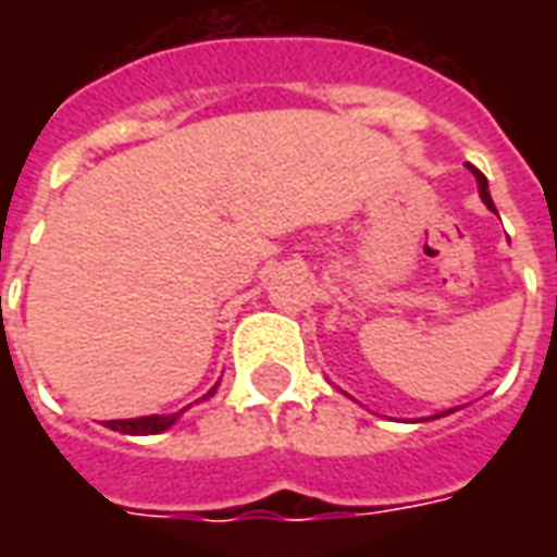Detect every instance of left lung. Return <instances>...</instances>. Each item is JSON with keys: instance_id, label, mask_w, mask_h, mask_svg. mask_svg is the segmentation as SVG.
I'll return each mask as SVG.
<instances>
[{"instance_id": "obj_1", "label": "left lung", "mask_w": 557, "mask_h": 557, "mask_svg": "<svg viewBox=\"0 0 557 557\" xmlns=\"http://www.w3.org/2000/svg\"><path fill=\"white\" fill-rule=\"evenodd\" d=\"M471 172H474V175H478L480 196H483V202H486V206H490L492 211H495V206H492V199H490V190H486V175H483V172H480V170H474V166H471Z\"/></svg>"}]
</instances>
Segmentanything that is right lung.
Instances as JSON below:
<instances>
[{"label":"right lung","mask_w":557,"mask_h":557,"mask_svg":"<svg viewBox=\"0 0 557 557\" xmlns=\"http://www.w3.org/2000/svg\"><path fill=\"white\" fill-rule=\"evenodd\" d=\"M214 394V391H211ZM208 394V397H211ZM178 414H148V418H131V420H107V426L115 432H127V435H154V432H163L166 426L175 423Z\"/></svg>","instance_id":"add662e5"}]
</instances>
